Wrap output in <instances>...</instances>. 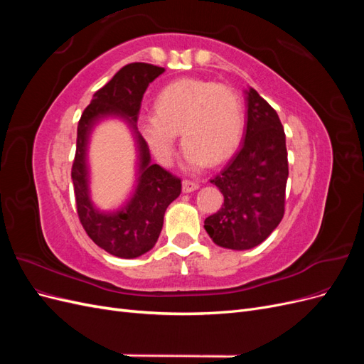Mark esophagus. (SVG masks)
<instances>
[{
	"label": "esophagus",
	"instance_id": "obj_1",
	"mask_svg": "<svg viewBox=\"0 0 364 364\" xmlns=\"http://www.w3.org/2000/svg\"><path fill=\"white\" fill-rule=\"evenodd\" d=\"M197 188H199V183L194 182V181L185 179V181L182 182V190H183V193H191V191H196Z\"/></svg>",
	"mask_w": 364,
	"mask_h": 364
}]
</instances>
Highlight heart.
<instances>
[{
    "label": "heart",
    "instance_id": "b5f03b06",
    "mask_svg": "<svg viewBox=\"0 0 364 364\" xmlns=\"http://www.w3.org/2000/svg\"><path fill=\"white\" fill-rule=\"evenodd\" d=\"M245 127L240 95L230 86L203 80H176L155 100L146 136L155 155L167 162L178 132L193 165L222 162L238 144Z\"/></svg>",
    "mask_w": 364,
    "mask_h": 364
}]
</instances>
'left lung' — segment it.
<instances>
[{"label":"left lung","instance_id":"8db88e82","mask_svg":"<svg viewBox=\"0 0 364 364\" xmlns=\"http://www.w3.org/2000/svg\"><path fill=\"white\" fill-rule=\"evenodd\" d=\"M287 178V147L279 117L250 87L243 144L209 179L225 197L222 208L205 220L214 243L235 250L262 243L284 217Z\"/></svg>","mask_w":364,"mask_h":364}]
</instances>
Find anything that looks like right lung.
<instances>
[{
	"label": "right lung",
	"instance_id": "obj_1",
	"mask_svg": "<svg viewBox=\"0 0 364 364\" xmlns=\"http://www.w3.org/2000/svg\"><path fill=\"white\" fill-rule=\"evenodd\" d=\"M162 73L164 68L151 63L126 65L94 94L77 126L75 156L71 168L77 215L87 237L98 247L119 258H136L155 246L162 230L165 209L182 191L181 178L158 164H150L146 141L138 136L141 176L135 196L121 211L103 214L97 211L87 197L86 138L95 121L105 115L126 117L134 124L139 118L147 86ZM134 129H136L135 124Z\"/></svg>",
	"mask_w": 364,
	"mask_h": 364
}]
</instances>
